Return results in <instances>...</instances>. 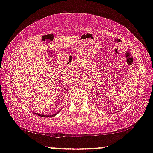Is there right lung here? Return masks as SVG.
<instances>
[{"label": "right lung", "instance_id": "right-lung-1", "mask_svg": "<svg viewBox=\"0 0 153 153\" xmlns=\"http://www.w3.org/2000/svg\"><path fill=\"white\" fill-rule=\"evenodd\" d=\"M60 111H58L57 113H55V114H53V115H43V114H37V113H33V114H36L37 116H41V117H46V118H51V117H53L55 116L56 115H57L58 113H59Z\"/></svg>", "mask_w": 153, "mask_h": 153}]
</instances>
